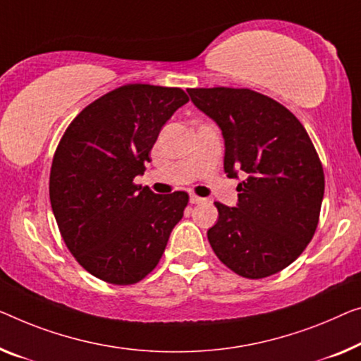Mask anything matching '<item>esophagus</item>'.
Returning <instances> with one entry per match:
<instances>
[{"label": "esophagus", "mask_w": 361, "mask_h": 361, "mask_svg": "<svg viewBox=\"0 0 361 361\" xmlns=\"http://www.w3.org/2000/svg\"><path fill=\"white\" fill-rule=\"evenodd\" d=\"M204 201H206V199L199 197V196H196V195H191V196H190V202H191V204H201V202H204Z\"/></svg>", "instance_id": "1"}]
</instances>
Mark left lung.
Returning <instances> with one entry per match:
<instances>
[{
  "instance_id": "8db88e82",
  "label": "left lung",
  "mask_w": 361,
  "mask_h": 361,
  "mask_svg": "<svg viewBox=\"0 0 361 361\" xmlns=\"http://www.w3.org/2000/svg\"><path fill=\"white\" fill-rule=\"evenodd\" d=\"M192 104L222 129L224 169L246 178L238 207L215 202L207 230L215 256L238 276L264 279L305 251L319 222L324 171L306 129L277 100L251 89H188Z\"/></svg>"
}]
</instances>
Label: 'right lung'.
Segmentation results:
<instances>
[{
	"label": "right lung",
	"mask_w": 361,
	"mask_h": 361,
	"mask_svg": "<svg viewBox=\"0 0 361 361\" xmlns=\"http://www.w3.org/2000/svg\"><path fill=\"white\" fill-rule=\"evenodd\" d=\"M190 97L180 87L125 84L69 123L50 170V202L64 245L85 271L133 285L154 271L190 196L134 183L160 129Z\"/></svg>",
	"instance_id": "1"
}]
</instances>
